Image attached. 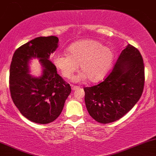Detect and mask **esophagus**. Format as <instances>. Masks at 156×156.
I'll list each match as a JSON object with an SVG mask.
<instances>
[{
  "instance_id": "1",
  "label": "esophagus",
  "mask_w": 156,
  "mask_h": 156,
  "mask_svg": "<svg viewBox=\"0 0 156 156\" xmlns=\"http://www.w3.org/2000/svg\"><path fill=\"white\" fill-rule=\"evenodd\" d=\"M71 88H72V89H73V90H76V89H79V87H78V86L71 85Z\"/></svg>"
}]
</instances>
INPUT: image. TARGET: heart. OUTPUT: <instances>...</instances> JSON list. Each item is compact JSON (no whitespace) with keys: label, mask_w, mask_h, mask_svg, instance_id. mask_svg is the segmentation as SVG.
<instances>
[{"label":"heart","mask_w":156,"mask_h":156,"mask_svg":"<svg viewBox=\"0 0 156 156\" xmlns=\"http://www.w3.org/2000/svg\"><path fill=\"white\" fill-rule=\"evenodd\" d=\"M114 57L111 48L97 40L85 39L71 44L67 49V54L56 53L53 56V63L66 78H72L79 64L81 73L74 78L75 81L88 78L89 81L97 82L105 76Z\"/></svg>","instance_id":"b5f03b06"}]
</instances>
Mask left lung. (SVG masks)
Returning a JSON list of instances; mask_svg holds the SVG:
<instances>
[{
  "mask_svg": "<svg viewBox=\"0 0 156 156\" xmlns=\"http://www.w3.org/2000/svg\"><path fill=\"white\" fill-rule=\"evenodd\" d=\"M144 85L142 56L137 48L128 44L103 82L83 88L89 115L103 124L118 120L139 101Z\"/></svg>",
  "mask_w": 156,
  "mask_h": 156,
  "instance_id": "obj_1",
  "label": "left lung"
}]
</instances>
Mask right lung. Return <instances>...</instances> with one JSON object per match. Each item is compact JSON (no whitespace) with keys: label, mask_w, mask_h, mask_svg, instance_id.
Segmentation results:
<instances>
[{"label":"right lung","mask_w":156,"mask_h":156,"mask_svg":"<svg viewBox=\"0 0 156 156\" xmlns=\"http://www.w3.org/2000/svg\"><path fill=\"white\" fill-rule=\"evenodd\" d=\"M58 37H39L23 44L14 53L9 69L12 99L25 117L39 124H48L60 115L71 87L57 73L49 60L58 48ZM39 58L44 69L39 78L31 76L28 62Z\"/></svg>","instance_id":"obj_1"}]
</instances>
